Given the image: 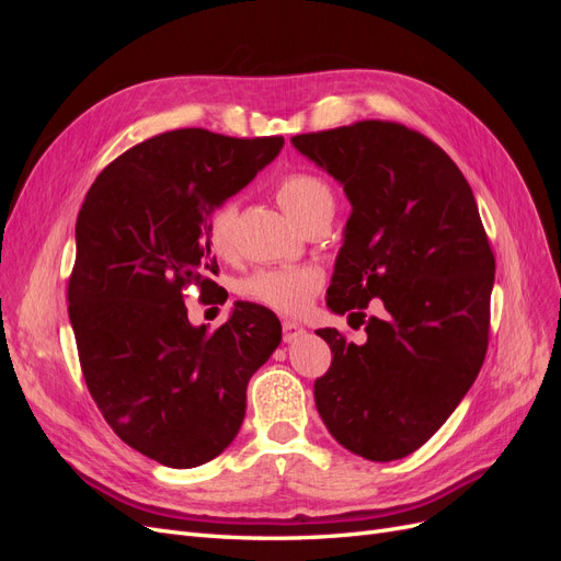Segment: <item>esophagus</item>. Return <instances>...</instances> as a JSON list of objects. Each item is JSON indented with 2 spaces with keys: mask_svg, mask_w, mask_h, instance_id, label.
Instances as JSON below:
<instances>
[{
  "mask_svg": "<svg viewBox=\"0 0 561 561\" xmlns=\"http://www.w3.org/2000/svg\"><path fill=\"white\" fill-rule=\"evenodd\" d=\"M307 332L304 330L299 322H293V320H283V342L285 344H293V342H297V339Z\"/></svg>",
  "mask_w": 561,
  "mask_h": 561,
  "instance_id": "obj_1",
  "label": "esophagus"
}]
</instances>
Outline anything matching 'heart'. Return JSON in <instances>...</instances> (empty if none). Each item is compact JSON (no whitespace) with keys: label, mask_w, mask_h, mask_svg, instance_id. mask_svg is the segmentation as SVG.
Here are the masks:
<instances>
[{"label":"heart","mask_w":561,"mask_h":561,"mask_svg":"<svg viewBox=\"0 0 561 561\" xmlns=\"http://www.w3.org/2000/svg\"><path fill=\"white\" fill-rule=\"evenodd\" d=\"M278 201L285 213L304 227L309 219L332 213L334 196L328 182L311 173H290L278 182ZM236 208L233 201H225L213 210L208 219V241L210 248L229 257L233 252V229H236ZM322 276L311 266H266L257 268L241 283V295L254 304L278 313H299L313 295L320 290Z\"/></svg>","instance_id":"b5f03b06"}]
</instances>
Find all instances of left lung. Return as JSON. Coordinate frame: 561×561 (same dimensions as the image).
<instances>
[{"mask_svg":"<svg viewBox=\"0 0 561 561\" xmlns=\"http://www.w3.org/2000/svg\"><path fill=\"white\" fill-rule=\"evenodd\" d=\"M293 147L344 186L328 307L367 332L358 346L316 330L332 351L318 414L348 451L396 461L443 426L484 363L496 262L478 203L443 149L393 122L295 135ZM371 298L380 313L365 319Z\"/></svg>","mask_w":561,"mask_h":561,"instance_id":"1","label":"left lung"}]
</instances>
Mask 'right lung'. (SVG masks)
I'll return each instance as SVG.
<instances>
[{
    "instance_id": "obj_1",
    "label": "right lung",
    "mask_w": 561,
    "mask_h": 561,
    "mask_svg": "<svg viewBox=\"0 0 561 561\" xmlns=\"http://www.w3.org/2000/svg\"><path fill=\"white\" fill-rule=\"evenodd\" d=\"M203 128L161 133L100 173L77 217L67 287L79 363L110 428L168 468L222 454L245 416V388L280 344V322L236 301L210 332L182 290L217 274L208 219L283 149Z\"/></svg>"
}]
</instances>
